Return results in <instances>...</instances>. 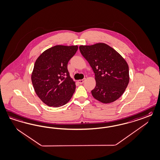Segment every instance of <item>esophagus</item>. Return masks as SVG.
Here are the masks:
<instances>
[{"instance_id":"1","label":"esophagus","mask_w":160,"mask_h":160,"mask_svg":"<svg viewBox=\"0 0 160 160\" xmlns=\"http://www.w3.org/2000/svg\"><path fill=\"white\" fill-rule=\"evenodd\" d=\"M85 80H86V78H84V79H79V80H78V82L80 84H82V83H83L85 82Z\"/></svg>"}]
</instances>
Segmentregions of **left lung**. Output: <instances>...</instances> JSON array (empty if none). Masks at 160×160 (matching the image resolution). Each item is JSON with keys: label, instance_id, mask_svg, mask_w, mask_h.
<instances>
[{"label": "left lung", "instance_id": "left-lung-1", "mask_svg": "<svg viewBox=\"0 0 160 160\" xmlns=\"http://www.w3.org/2000/svg\"><path fill=\"white\" fill-rule=\"evenodd\" d=\"M95 73L96 86L93 97L103 103L113 102L123 93L129 83V67L118 52L104 43L79 47Z\"/></svg>", "mask_w": 160, "mask_h": 160}]
</instances>
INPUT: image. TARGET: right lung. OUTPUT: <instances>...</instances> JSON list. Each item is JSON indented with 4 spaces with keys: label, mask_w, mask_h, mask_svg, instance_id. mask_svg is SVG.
Instances as JSON below:
<instances>
[{
    "label": "right lung",
    "mask_w": 160,
    "mask_h": 160,
    "mask_svg": "<svg viewBox=\"0 0 160 160\" xmlns=\"http://www.w3.org/2000/svg\"><path fill=\"white\" fill-rule=\"evenodd\" d=\"M77 45H56L42 52L35 61L31 80L38 97L48 106L65 105L75 91V82L68 63L77 51Z\"/></svg>",
    "instance_id": "add662e5"
}]
</instances>
